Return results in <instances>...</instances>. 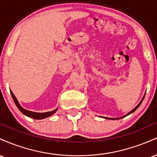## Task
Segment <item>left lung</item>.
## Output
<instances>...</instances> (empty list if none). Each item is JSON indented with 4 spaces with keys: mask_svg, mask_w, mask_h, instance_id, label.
<instances>
[{
    "mask_svg": "<svg viewBox=\"0 0 157 157\" xmlns=\"http://www.w3.org/2000/svg\"><path fill=\"white\" fill-rule=\"evenodd\" d=\"M143 99H144V97H143V98H142V100H141V101H140V103H139V104H138V105H136V107H135V108H134V109L132 110V111H130V112H129L128 113H127V115H129V114H130V113H133V112H134V111H136V110L138 109V107H139V106H140V104H141V103H142V100H143ZM126 117V115H125V116H123V117H119V118H117V120H119V119H120V118H122V117ZM104 118H106V119H111V120H114V118H107V117H104Z\"/></svg>",
    "mask_w": 157,
    "mask_h": 157,
    "instance_id": "1",
    "label": "left lung"
}]
</instances>
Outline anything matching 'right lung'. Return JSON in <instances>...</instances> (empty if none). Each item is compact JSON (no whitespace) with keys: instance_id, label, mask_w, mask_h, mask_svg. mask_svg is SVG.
Returning <instances> with one entry per match:
<instances>
[{"instance_id":"add662e5","label":"right lung","mask_w":157,"mask_h":157,"mask_svg":"<svg viewBox=\"0 0 157 157\" xmlns=\"http://www.w3.org/2000/svg\"><path fill=\"white\" fill-rule=\"evenodd\" d=\"M10 93L12 97V99H13L14 102H15V105H17V107L18 108V109L23 113V114L26 115V116L29 117L30 118L35 119V120H41V119H44V118L52 116L53 113H55L56 111H57V109L53 110L52 111H48V112H45V113H37V112H32V111H28V110L24 109L23 108L21 107V105L19 104L18 101L17 100V99H16V97H15V95L13 94V93H12V91H10Z\"/></svg>"}]
</instances>
